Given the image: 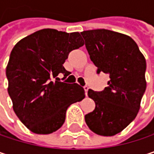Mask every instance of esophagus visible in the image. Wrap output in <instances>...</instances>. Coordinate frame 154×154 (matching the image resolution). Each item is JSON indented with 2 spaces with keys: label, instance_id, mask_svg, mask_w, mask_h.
<instances>
[{
  "label": "esophagus",
  "instance_id": "34e87169",
  "mask_svg": "<svg viewBox=\"0 0 154 154\" xmlns=\"http://www.w3.org/2000/svg\"><path fill=\"white\" fill-rule=\"evenodd\" d=\"M84 89H85V94L87 95V92H88V90H89V86H88V85H85V86H84Z\"/></svg>",
  "mask_w": 154,
  "mask_h": 154
}]
</instances>
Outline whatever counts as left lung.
I'll use <instances>...</instances> for the list:
<instances>
[{
	"instance_id": "8db88e82",
	"label": "left lung",
	"mask_w": 154,
	"mask_h": 154,
	"mask_svg": "<svg viewBox=\"0 0 154 154\" xmlns=\"http://www.w3.org/2000/svg\"><path fill=\"white\" fill-rule=\"evenodd\" d=\"M97 73L108 74L110 80L101 91L89 89L94 110L85 119L91 131L114 136L136 118L146 91V63L131 37L98 29L81 32Z\"/></svg>"
}]
</instances>
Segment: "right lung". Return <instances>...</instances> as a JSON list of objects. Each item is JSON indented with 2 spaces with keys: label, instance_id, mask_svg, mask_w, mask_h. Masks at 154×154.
<instances>
[{
  "label": "right lung",
  "instance_id": "right-lung-1",
  "mask_svg": "<svg viewBox=\"0 0 154 154\" xmlns=\"http://www.w3.org/2000/svg\"><path fill=\"white\" fill-rule=\"evenodd\" d=\"M79 32L43 29L21 39L12 49L6 69L8 92L22 122L36 134H50L65 122L71 104L85 98L82 86L62 82L69 75L63 63L84 46Z\"/></svg>",
  "mask_w": 154,
  "mask_h": 154
}]
</instances>
